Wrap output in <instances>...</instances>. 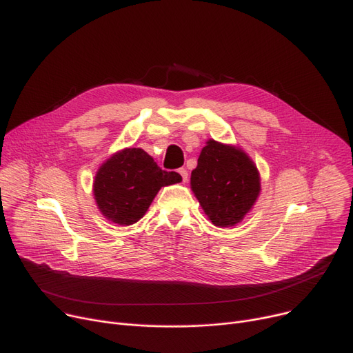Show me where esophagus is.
Listing matches in <instances>:
<instances>
[{"label":"esophagus","mask_w":353,"mask_h":353,"mask_svg":"<svg viewBox=\"0 0 353 353\" xmlns=\"http://www.w3.org/2000/svg\"><path fill=\"white\" fill-rule=\"evenodd\" d=\"M177 173L180 174V177H181L183 183H186V181H188L189 174H188V170H186V169H179V170H177Z\"/></svg>","instance_id":"34e87169"}]
</instances>
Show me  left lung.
Wrapping results in <instances>:
<instances>
[{"mask_svg":"<svg viewBox=\"0 0 353 353\" xmlns=\"http://www.w3.org/2000/svg\"><path fill=\"white\" fill-rule=\"evenodd\" d=\"M190 188L200 206L217 228L240 223L261 194V174L239 145L208 140L201 148Z\"/></svg>","mask_w":353,"mask_h":353,"instance_id":"1","label":"left lung"}]
</instances>
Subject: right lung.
Wrapping results in <instances>:
<instances>
[{
  "label": "right lung",
  "mask_w": 353,
  "mask_h": 353,
  "mask_svg": "<svg viewBox=\"0 0 353 353\" xmlns=\"http://www.w3.org/2000/svg\"><path fill=\"white\" fill-rule=\"evenodd\" d=\"M176 172H164L143 148L130 147L111 154L92 183V194L100 213L119 226L139 221L159 190L180 183Z\"/></svg>",
  "instance_id": "obj_1"
}]
</instances>
